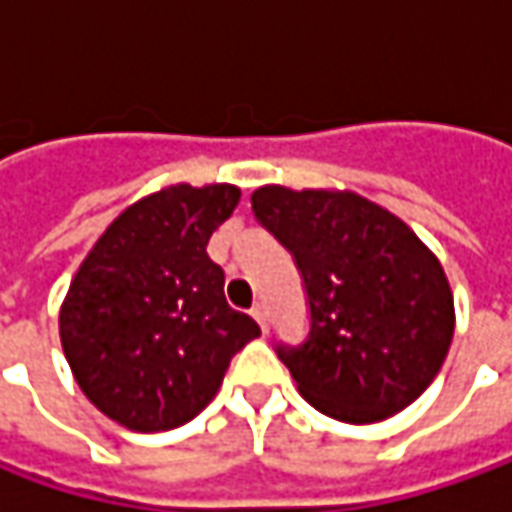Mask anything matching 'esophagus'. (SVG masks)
I'll use <instances>...</instances> for the list:
<instances>
[{
    "label": "esophagus",
    "instance_id": "34e87169",
    "mask_svg": "<svg viewBox=\"0 0 512 512\" xmlns=\"http://www.w3.org/2000/svg\"><path fill=\"white\" fill-rule=\"evenodd\" d=\"M250 313H253V319L259 322V327H262V330H267V327H270V313H267L265 302H256Z\"/></svg>",
    "mask_w": 512,
    "mask_h": 512
}]
</instances>
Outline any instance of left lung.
I'll list each match as a JSON object with an SVG mask.
<instances>
[{
    "mask_svg": "<svg viewBox=\"0 0 512 512\" xmlns=\"http://www.w3.org/2000/svg\"><path fill=\"white\" fill-rule=\"evenodd\" d=\"M256 222L290 250L307 299L305 342H276L316 410L370 424L413 404L453 339V293L419 236L356 193L259 187Z\"/></svg>",
    "mask_w": 512,
    "mask_h": 512,
    "instance_id": "obj_1",
    "label": "left lung"
}]
</instances>
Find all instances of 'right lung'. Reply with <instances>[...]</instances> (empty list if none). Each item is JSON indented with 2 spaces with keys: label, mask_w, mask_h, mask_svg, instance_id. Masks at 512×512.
Masks as SVG:
<instances>
[{
  "label": "right lung",
  "mask_w": 512,
  "mask_h": 512,
  "mask_svg": "<svg viewBox=\"0 0 512 512\" xmlns=\"http://www.w3.org/2000/svg\"><path fill=\"white\" fill-rule=\"evenodd\" d=\"M239 187L176 185L128 207L70 282L59 333L90 402L136 433L182 427L205 410L259 325L227 305L207 256Z\"/></svg>",
  "instance_id": "obj_1"
}]
</instances>
